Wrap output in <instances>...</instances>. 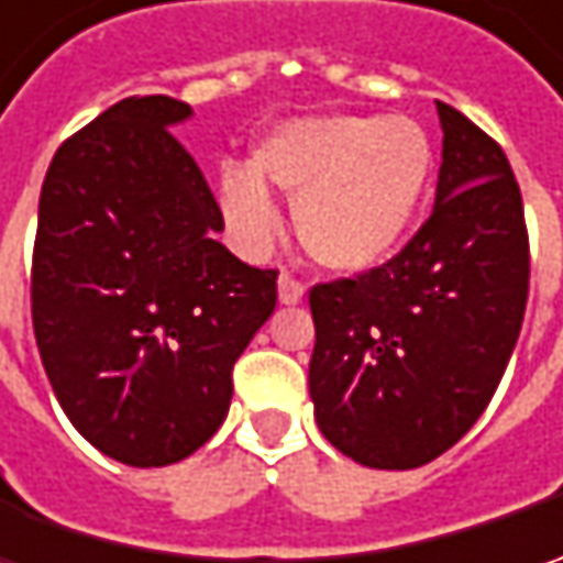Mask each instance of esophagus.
I'll list each match as a JSON object with an SVG mask.
<instances>
[{
  "instance_id": "1",
  "label": "esophagus",
  "mask_w": 563,
  "mask_h": 563,
  "mask_svg": "<svg viewBox=\"0 0 563 563\" xmlns=\"http://www.w3.org/2000/svg\"><path fill=\"white\" fill-rule=\"evenodd\" d=\"M303 294H307L303 282H297L294 275L282 272V278H278V300H282L285 307H294V303H300V300H303Z\"/></svg>"
}]
</instances>
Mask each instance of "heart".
<instances>
[{
	"instance_id": "obj_1",
	"label": "heart",
	"mask_w": 563,
	"mask_h": 563,
	"mask_svg": "<svg viewBox=\"0 0 563 563\" xmlns=\"http://www.w3.org/2000/svg\"><path fill=\"white\" fill-rule=\"evenodd\" d=\"M435 175V150L404 115H313L272 128L250 172L228 165L219 206L250 250L269 247L282 216L269 190L294 203V231L319 266L363 275L388 263L420 222Z\"/></svg>"
}]
</instances>
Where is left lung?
Wrapping results in <instances>:
<instances>
[{
    "label": "left lung",
    "instance_id": "8db88e82",
    "mask_svg": "<svg viewBox=\"0 0 563 563\" xmlns=\"http://www.w3.org/2000/svg\"><path fill=\"white\" fill-rule=\"evenodd\" d=\"M435 209L398 256L313 285L310 398L322 435L373 470H413L457 444L508 369L530 294V238L508 156L435 102Z\"/></svg>",
    "mask_w": 563,
    "mask_h": 563
}]
</instances>
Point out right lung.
Instances as JSON below:
<instances>
[{"mask_svg": "<svg viewBox=\"0 0 563 563\" xmlns=\"http://www.w3.org/2000/svg\"><path fill=\"white\" fill-rule=\"evenodd\" d=\"M185 119L181 99H121L55 150L40 190L36 347L77 432L128 466L216 435L234 360L278 300V272L216 241L222 209L168 131Z\"/></svg>", "mask_w": 563, "mask_h": 563, "instance_id": "1", "label": "right lung"}]
</instances>
